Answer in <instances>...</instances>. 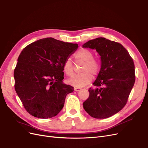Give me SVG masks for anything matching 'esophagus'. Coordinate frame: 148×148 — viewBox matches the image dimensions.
<instances>
[{"label": "esophagus", "mask_w": 148, "mask_h": 148, "mask_svg": "<svg viewBox=\"0 0 148 148\" xmlns=\"http://www.w3.org/2000/svg\"><path fill=\"white\" fill-rule=\"evenodd\" d=\"M80 88H79V87H74V90L75 92H79V91H80Z\"/></svg>", "instance_id": "obj_1"}]
</instances>
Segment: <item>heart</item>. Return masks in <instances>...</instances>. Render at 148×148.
Listing matches in <instances>:
<instances>
[{
    "mask_svg": "<svg viewBox=\"0 0 148 148\" xmlns=\"http://www.w3.org/2000/svg\"><path fill=\"white\" fill-rule=\"evenodd\" d=\"M93 52L88 49H81L75 55V59L84 63L82 69V73L74 75L68 82L75 87H83L92 82L93 75L96 76L99 74L100 66L98 62L93 59ZM63 69L68 76L73 75V63L70 58L66 59L63 64Z\"/></svg>",
    "mask_w": 148,
    "mask_h": 148,
    "instance_id": "heart-1",
    "label": "heart"
}]
</instances>
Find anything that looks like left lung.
Instances as JSON below:
<instances>
[{"mask_svg": "<svg viewBox=\"0 0 148 148\" xmlns=\"http://www.w3.org/2000/svg\"><path fill=\"white\" fill-rule=\"evenodd\" d=\"M82 46L96 50L101 60L93 83L97 88H89V97L83 107L94 118H108L126 105L135 82L134 62L121 44L104 37L89 40Z\"/></svg>", "mask_w": 148, "mask_h": 148, "instance_id": "left-lung-1", "label": "left lung"}]
</instances>
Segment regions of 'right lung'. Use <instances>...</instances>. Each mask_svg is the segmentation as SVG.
I'll return each mask as SVG.
<instances>
[{"instance_id": "right-lung-1", "label": "right lung", "mask_w": 148, "mask_h": 148, "mask_svg": "<svg viewBox=\"0 0 148 148\" xmlns=\"http://www.w3.org/2000/svg\"><path fill=\"white\" fill-rule=\"evenodd\" d=\"M77 44L51 37L38 40L21 51L14 70L15 89L26 111L49 119L64 106L74 87L63 83V64L77 49Z\"/></svg>"}]
</instances>
